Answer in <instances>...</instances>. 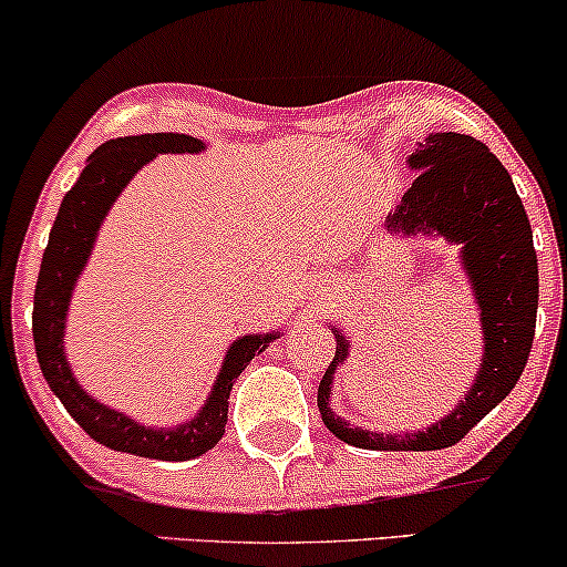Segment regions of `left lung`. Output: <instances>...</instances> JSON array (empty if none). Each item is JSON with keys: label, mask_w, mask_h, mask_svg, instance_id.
I'll return each instance as SVG.
<instances>
[{"label": "left lung", "mask_w": 567, "mask_h": 567, "mask_svg": "<svg viewBox=\"0 0 567 567\" xmlns=\"http://www.w3.org/2000/svg\"><path fill=\"white\" fill-rule=\"evenodd\" d=\"M415 178L386 218L392 234H442L461 245V264L474 285L485 354L477 381L447 419L426 432L375 434L349 426L330 410V383L349 354L336 333V357L317 389L324 426L338 440L368 451H440L464 440L512 392L528 362L538 309V261L530 220L504 165L483 141L461 133H434L410 154Z\"/></svg>", "instance_id": "obj_1"}]
</instances>
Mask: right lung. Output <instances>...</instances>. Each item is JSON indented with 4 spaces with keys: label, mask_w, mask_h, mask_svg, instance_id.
<instances>
[{
    "label": "right lung",
    "mask_w": 567,
    "mask_h": 567,
    "mask_svg": "<svg viewBox=\"0 0 567 567\" xmlns=\"http://www.w3.org/2000/svg\"><path fill=\"white\" fill-rule=\"evenodd\" d=\"M205 143L192 135L178 133H152V135H130L97 146L90 154L80 181L63 197L61 210L50 231L48 247H44L42 266L34 290V330L37 360L42 368L44 381L50 383L53 394L63 402L71 419L80 424L101 445L120 453L143 455V458L157 461H188L197 458L224 437L226 419H229V394L237 375L243 373L247 362L266 349V343L275 338L269 336H243L226 351L224 368H220L216 386L207 396L205 408L188 424L178 429H146L135 424L127 415L101 405L90 396L71 375L66 357H63V330H66L69 298L74 290L76 277L82 266L87 264L90 247H93L95 231L101 229V220L106 218L109 207L120 197L127 181L162 152H202Z\"/></svg>",
    "instance_id": "add662e5"
}]
</instances>
